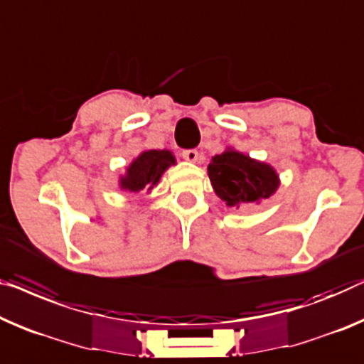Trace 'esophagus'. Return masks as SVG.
Listing matches in <instances>:
<instances>
[{"label":"esophagus","mask_w":364,"mask_h":364,"mask_svg":"<svg viewBox=\"0 0 364 364\" xmlns=\"http://www.w3.org/2000/svg\"><path fill=\"white\" fill-rule=\"evenodd\" d=\"M183 159L189 161V164H196L199 159V154L196 149H189V150H183Z\"/></svg>","instance_id":"obj_1"}]
</instances>
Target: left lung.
Segmentation results:
<instances>
[{"instance_id":"left-lung-1","label":"left lung","mask_w":364,"mask_h":364,"mask_svg":"<svg viewBox=\"0 0 364 364\" xmlns=\"http://www.w3.org/2000/svg\"><path fill=\"white\" fill-rule=\"evenodd\" d=\"M208 175L217 196L235 209L259 204L279 188V175L273 166L234 149L213 156Z\"/></svg>"}]
</instances>
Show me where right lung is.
<instances>
[{"instance_id": "obj_1", "label": "right lung", "mask_w": 364, "mask_h": 364, "mask_svg": "<svg viewBox=\"0 0 364 364\" xmlns=\"http://www.w3.org/2000/svg\"><path fill=\"white\" fill-rule=\"evenodd\" d=\"M171 165H176V160L170 150H145L127 166L126 175L119 178V188L130 193L151 191Z\"/></svg>"}]
</instances>
